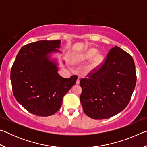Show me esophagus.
Masks as SVG:
<instances>
[{
  "label": "esophagus",
  "mask_w": 147,
  "mask_h": 147,
  "mask_svg": "<svg viewBox=\"0 0 147 147\" xmlns=\"http://www.w3.org/2000/svg\"><path fill=\"white\" fill-rule=\"evenodd\" d=\"M76 84H80V78L77 79V80H76Z\"/></svg>",
  "instance_id": "1"
}]
</instances>
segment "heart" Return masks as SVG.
Masks as SVG:
<instances>
[{"mask_svg": "<svg viewBox=\"0 0 147 147\" xmlns=\"http://www.w3.org/2000/svg\"><path fill=\"white\" fill-rule=\"evenodd\" d=\"M98 53V50L94 48H91L88 50L85 53L82 54L81 56H80L78 58L76 59V61H84L88 60V59H91L96 55ZM104 59V57L102 54H97L94 58L93 59V61H91L90 65V69L91 70H93L95 69L100 66V65L102 63V61Z\"/></svg>", "mask_w": 147, "mask_h": 147, "instance_id": "1", "label": "heart"}]
</instances>
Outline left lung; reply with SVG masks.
Here are the masks:
<instances>
[{
  "instance_id": "left-lung-1",
  "label": "left lung",
  "mask_w": 147,
  "mask_h": 147,
  "mask_svg": "<svg viewBox=\"0 0 147 147\" xmlns=\"http://www.w3.org/2000/svg\"><path fill=\"white\" fill-rule=\"evenodd\" d=\"M91 71L80 82L84 113L94 119L110 118L123 111L131 99L137 80L134 59L115 46L98 69Z\"/></svg>"
}]
</instances>
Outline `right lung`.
I'll return each mask as SVG.
<instances>
[{"label":"right lung","mask_w":147,"mask_h":147,"mask_svg":"<svg viewBox=\"0 0 147 147\" xmlns=\"http://www.w3.org/2000/svg\"><path fill=\"white\" fill-rule=\"evenodd\" d=\"M60 40L39 41L20 49L11 69L15 98L24 109L36 115L47 117L56 113L65 94L76 83L78 76L64 78L58 73L49 54L60 52Z\"/></svg>","instance_id":"obj_1"}]
</instances>
